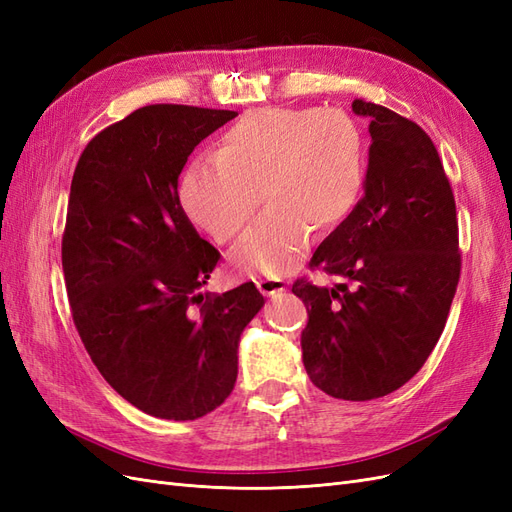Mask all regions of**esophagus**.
<instances>
[{
    "label": "esophagus",
    "instance_id": "esophagus-1",
    "mask_svg": "<svg viewBox=\"0 0 512 512\" xmlns=\"http://www.w3.org/2000/svg\"><path fill=\"white\" fill-rule=\"evenodd\" d=\"M256 286L265 297H277V294L286 290V282L280 280V277H262V280L256 282Z\"/></svg>",
    "mask_w": 512,
    "mask_h": 512
}]
</instances>
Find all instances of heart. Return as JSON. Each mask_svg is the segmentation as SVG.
Wrapping results in <instances>:
<instances>
[{
	"instance_id": "heart-1",
	"label": "heart",
	"mask_w": 512,
	"mask_h": 512,
	"mask_svg": "<svg viewBox=\"0 0 512 512\" xmlns=\"http://www.w3.org/2000/svg\"><path fill=\"white\" fill-rule=\"evenodd\" d=\"M367 168L365 136L350 115L318 108H262L222 132L213 158L179 179V205L218 243H237L260 207L267 211L232 254L243 273L282 275L309 241L348 218Z\"/></svg>"
}]
</instances>
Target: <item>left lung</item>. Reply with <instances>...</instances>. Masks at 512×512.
Returning <instances> with one entry per match:
<instances>
[{
	"label": "left lung",
	"mask_w": 512,
	"mask_h": 512,
	"mask_svg": "<svg viewBox=\"0 0 512 512\" xmlns=\"http://www.w3.org/2000/svg\"><path fill=\"white\" fill-rule=\"evenodd\" d=\"M352 113L369 119L365 194L309 260L342 282L299 277L292 292L309 314V380L331 397L367 401L404 386L436 348L461 252L453 188L429 134L374 102L354 100Z\"/></svg>",
	"instance_id": "1"
}]
</instances>
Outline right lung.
I'll use <instances>...</instances> for the list:
<instances>
[{
  "mask_svg": "<svg viewBox=\"0 0 512 512\" xmlns=\"http://www.w3.org/2000/svg\"><path fill=\"white\" fill-rule=\"evenodd\" d=\"M235 111L149 104L98 132L76 162L61 265L74 327L104 380L170 421L218 408L237 382L254 282L203 292L222 254L179 205L194 147Z\"/></svg>",
  "mask_w": 512,
  "mask_h": 512,
  "instance_id": "1",
  "label": "right lung"
}]
</instances>
